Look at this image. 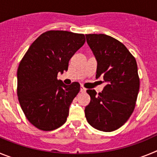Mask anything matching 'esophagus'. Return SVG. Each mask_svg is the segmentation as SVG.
<instances>
[{
    "instance_id": "obj_1",
    "label": "esophagus",
    "mask_w": 157,
    "mask_h": 157,
    "mask_svg": "<svg viewBox=\"0 0 157 157\" xmlns=\"http://www.w3.org/2000/svg\"><path fill=\"white\" fill-rule=\"evenodd\" d=\"M86 90V88H84L83 86L80 87V92L81 93H85Z\"/></svg>"
}]
</instances>
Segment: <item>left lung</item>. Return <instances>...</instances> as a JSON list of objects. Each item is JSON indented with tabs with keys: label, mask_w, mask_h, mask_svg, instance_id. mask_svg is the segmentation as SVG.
I'll use <instances>...</instances> for the list:
<instances>
[{
	"label": "left lung",
	"mask_w": 157,
	"mask_h": 157,
	"mask_svg": "<svg viewBox=\"0 0 157 157\" xmlns=\"http://www.w3.org/2000/svg\"><path fill=\"white\" fill-rule=\"evenodd\" d=\"M86 37L98 62L96 78L102 77L107 84L98 94L87 90L90 102L85 116L94 128L111 132L122 127L134 112L140 86L137 62L114 37L103 34Z\"/></svg>",
	"instance_id": "1"
}]
</instances>
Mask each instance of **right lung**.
Masks as SVG:
<instances>
[{
  "label": "right lung",
  "instance_id": "add662e5",
  "mask_svg": "<svg viewBox=\"0 0 157 157\" xmlns=\"http://www.w3.org/2000/svg\"><path fill=\"white\" fill-rule=\"evenodd\" d=\"M85 41L84 34L46 31L32 43L19 63L18 98L27 119L37 128L48 131L66 122L80 85H65L57 75L67 71L69 60Z\"/></svg>",
  "mask_w": 157,
  "mask_h": 157
}]
</instances>
